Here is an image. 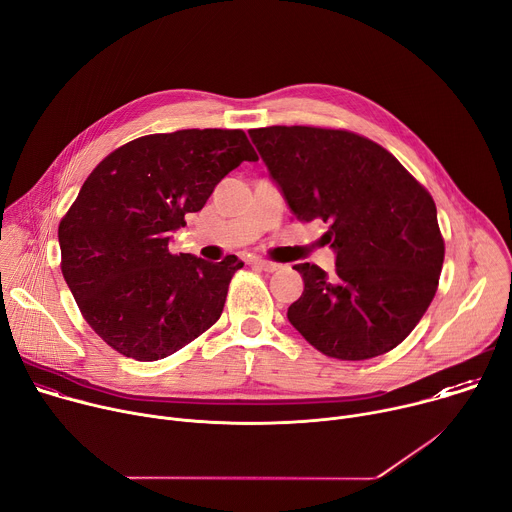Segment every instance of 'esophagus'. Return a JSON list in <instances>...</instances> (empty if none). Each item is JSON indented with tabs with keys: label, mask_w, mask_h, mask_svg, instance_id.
Returning <instances> with one entry per match:
<instances>
[{
	"label": "esophagus",
	"mask_w": 512,
	"mask_h": 512,
	"mask_svg": "<svg viewBox=\"0 0 512 512\" xmlns=\"http://www.w3.org/2000/svg\"><path fill=\"white\" fill-rule=\"evenodd\" d=\"M250 262H252L254 266H258V268L266 270V272H276V270L280 268V264H276V262H270V260H262V258H252Z\"/></svg>",
	"instance_id": "34e87169"
}]
</instances>
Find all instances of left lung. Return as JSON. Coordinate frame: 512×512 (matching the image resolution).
<instances>
[{"mask_svg":"<svg viewBox=\"0 0 512 512\" xmlns=\"http://www.w3.org/2000/svg\"><path fill=\"white\" fill-rule=\"evenodd\" d=\"M295 219L323 221L335 270L295 264L305 291L293 327L321 354L390 352L431 305L443 266L433 197L376 142L346 130L270 126L248 132Z\"/></svg>","mask_w":512,"mask_h":512,"instance_id":"obj_1","label":"left lung"}]
</instances>
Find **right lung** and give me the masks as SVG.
Returning a JSON list of instances; mask_svg holds the SVG:
<instances>
[{"label": "right lung", "instance_id": "1", "mask_svg": "<svg viewBox=\"0 0 512 512\" xmlns=\"http://www.w3.org/2000/svg\"><path fill=\"white\" fill-rule=\"evenodd\" d=\"M258 160L242 130L136 138L105 156L61 219V270L93 331L126 358L175 354L221 315L238 256L170 254V234L215 185Z\"/></svg>", "mask_w": 512, "mask_h": 512}]
</instances>
